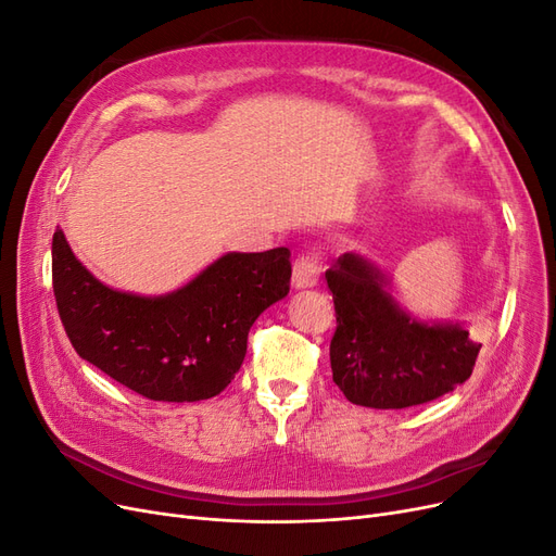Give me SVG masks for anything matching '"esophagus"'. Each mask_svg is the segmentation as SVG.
I'll return each instance as SVG.
<instances>
[{
    "label": "esophagus",
    "mask_w": 556,
    "mask_h": 556,
    "mask_svg": "<svg viewBox=\"0 0 556 556\" xmlns=\"http://www.w3.org/2000/svg\"><path fill=\"white\" fill-rule=\"evenodd\" d=\"M319 276V255L317 252H304L294 260L292 266V288L304 290L313 288Z\"/></svg>",
    "instance_id": "1"
}]
</instances>
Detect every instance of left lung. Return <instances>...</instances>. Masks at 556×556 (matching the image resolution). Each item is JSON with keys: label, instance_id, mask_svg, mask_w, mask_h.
Wrapping results in <instances>:
<instances>
[{"label": "left lung", "instance_id": "1", "mask_svg": "<svg viewBox=\"0 0 556 556\" xmlns=\"http://www.w3.org/2000/svg\"><path fill=\"white\" fill-rule=\"evenodd\" d=\"M336 331L333 382L366 408H408L439 399L473 374L482 343L459 325H425L403 313L387 278L368 260L345 252L327 268Z\"/></svg>", "mask_w": 556, "mask_h": 556}]
</instances>
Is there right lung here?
<instances>
[{"label": "right lung", "mask_w": 556, "mask_h": 556, "mask_svg": "<svg viewBox=\"0 0 556 556\" xmlns=\"http://www.w3.org/2000/svg\"><path fill=\"white\" fill-rule=\"evenodd\" d=\"M290 250L229 252L166 296L115 292L53 233V292L78 357L150 401H201L237 376L252 323L288 296Z\"/></svg>", "instance_id": "1"}]
</instances>
